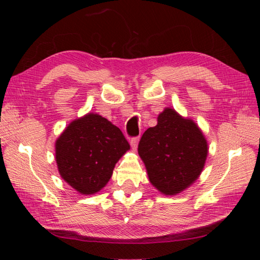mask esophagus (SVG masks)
<instances>
[{
    "mask_svg": "<svg viewBox=\"0 0 260 260\" xmlns=\"http://www.w3.org/2000/svg\"><path fill=\"white\" fill-rule=\"evenodd\" d=\"M138 143H139V138H132L131 140H130V144H131V147L135 149L138 148Z\"/></svg>",
    "mask_w": 260,
    "mask_h": 260,
    "instance_id": "obj_1",
    "label": "esophagus"
}]
</instances>
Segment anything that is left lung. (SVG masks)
<instances>
[{
  "label": "left lung",
  "mask_w": 260,
  "mask_h": 260,
  "mask_svg": "<svg viewBox=\"0 0 260 260\" xmlns=\"http://www.w3.org/2000/svg\"><path fill=\"white\" fill-rule=\"evenodd\" d=\"M139 155L149 182L164 195H177L201 176L208 155L207 140L190 118L166 107L140 140Z\"/></svg>",
  "instance_id": "8db88e82"
}]
</instances>
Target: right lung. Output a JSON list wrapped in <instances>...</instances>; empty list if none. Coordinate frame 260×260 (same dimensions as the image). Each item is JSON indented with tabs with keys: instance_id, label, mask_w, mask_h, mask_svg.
Returning <instances> with one entry per match:
<instances>
[{
	"instance_id": "right-lung-1",
	"label": "right lung",
	"mask_w": 260,
	"mask_h": 260,
	"mask_svg": "<svg viewBox=\"0 0 260 260\" xmlns=\"http://www.w3.org/2000/svg\"><path fill=\"white\" fill-rule=\"evenodd\" d=\"M130 145L120 129L99 114L88 113L70 122L55 142L61 179L82 195L100 192L115 165Z\"/></svg>"
}]
</instances>
